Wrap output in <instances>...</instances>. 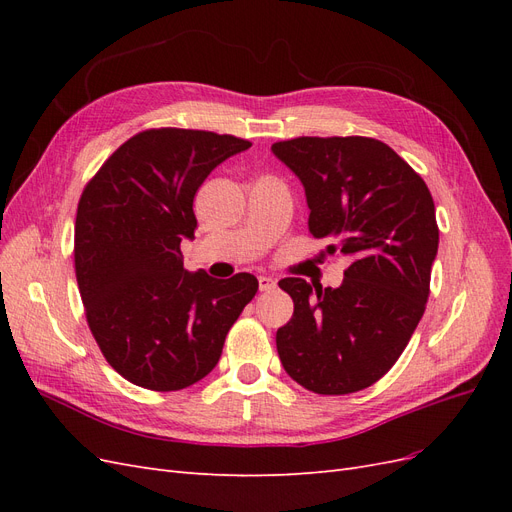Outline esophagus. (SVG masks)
I'll return each instance as SVG.
<instances>
[{"label":"esophagus","mask_w":512,"mask_h":512,"mask_svg":"<svg viewBox=\"0 0 512 512\" xmlns=\"http://www.w3.org/2000/svg\"><path fill=\"white\" fill-rule=\"evenodd\" d=\"M258 288H260L262 292L273 290V288H275V280H271V277H267V275H260V277H258Z\"/></svg>","instance_id":"34e87169"}]
</instances>
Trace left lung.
Masks as SVG:
<instances>
[{
  "label": "left lung",
  "instance_id": "left-lung-1",
  "mask_svg": "<svg viewBox=\"0 0 512 512\" xmlns=\"http://www.w3.org/2000/svg\"><path fill=\"white\" fill-rule=\"evenodd\" d=\"M271 149L303 183L309 235L352 260L339 288L280 282L294 314L277 329V354L307 391H363L395 365L423 318L440 239L431 192L376 138L299 136Z\"/></svg>",
  "mask_w": 512,
  "mask_h": 512
}]
</instances>
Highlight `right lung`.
Instances as JSON below:
<instances>
[{
  "mask_svg": "<svg viewBox=\"0 0 512 512\" xmlns=\"http://www.w3.org/2000/svg\"><path fill=\"white\" fill-rule=\"evenodd\" d=\"M247 147L232 134L151 128L85 185L74 224L85 318L108 365L136 386L166 393L203 380L254 299V275L188 273L181 254V241L194 239L198 188Z\"/></svg>",
  "mask_w": 512,
  "mask_h": 512,
  "instance_id": "right-lung-1",
  "label": "right lung"
}]
</instances>
